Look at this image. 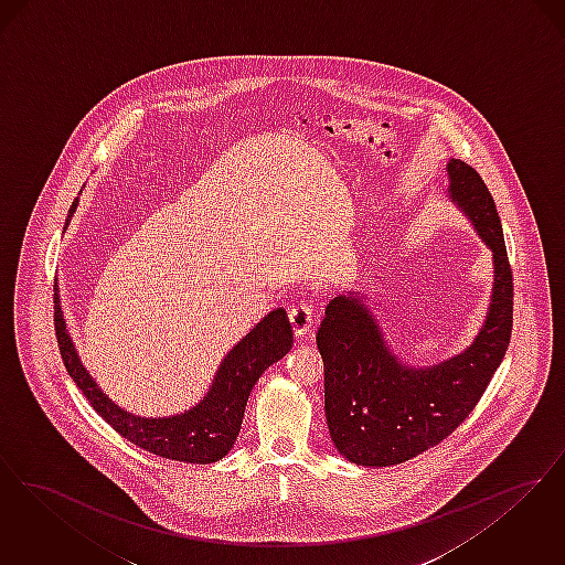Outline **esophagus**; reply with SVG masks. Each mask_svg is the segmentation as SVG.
<instances>
[{
	"instance_id": "34e87169",
	"label": "esophagus",
	"mask_w": 565,
	"mask_h": 565,
	"mask_svg": "<svg viewBox=\"0 0 565 565\" xmlns=\"http://www.w3.org/2000/svg\"><path fill=\"white\" fill-rule=\"evenodd\" d=\"M289 322L294 329L295 338H303L312 329V308L308 303H297L289 310Z\"/></svg>"
}]
</instances>
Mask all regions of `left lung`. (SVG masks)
<instances>
[{"instance_id": "left-lung-1", "label": "left lung", "mask_w": 565, "mask_h": 565, "mask_svg": "<svg viewBox=\"0 0 565 565\" xmlns=\"http://www.w3.org/2000/svg\"><path fill=\"white\" fill-rule=\"evenodd\" d=\"M449 194L493 253L490 312L462 354L405 367L384 342L363 297L329 301L317 344L324 363V414L338 451L354 465H401L447 439L475 409L500 367L513 331V270L502 223L481 174L449 160Z\"/></svg>"}]
</instances>
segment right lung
Here are the masks:
<instances>
[{"instance_id":"1","label":"right lung","mask_w":565,"mask_h":565,"mask_svg":"<svg viewBox=\"0 0 565 565\" xmlns=\"http://www.w3.org/2000/svg\"><path fill=\"white\" fill-rule=\"evenodd\" d=\"M75 206L77 198L70 209L67 223L74 215ZM54 333L67 373L86 396V401L93 405V409L120 437L160 458L194 465L217 462L232 449L241 433L246 401L253 386L257 384L262 373L270 367L271 363L280 361L294 344L291 322L287 319V312L278 308L268 317H264L262 322H257L245 338L230 350V354L221 363L211 391L194 409L181 416L139 417L124 412L100 393L95 380L79 363L56 294Z\"/></svg>"}]
</instances>
